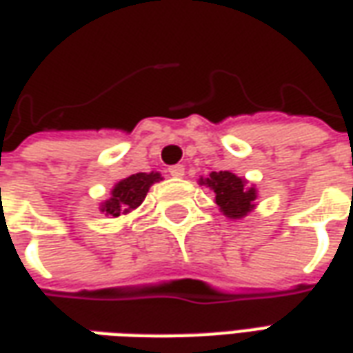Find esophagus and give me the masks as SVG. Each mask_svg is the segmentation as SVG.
I'll return each instance as SVG.
<instances>
[{
	"mask_svg": "<svg viewBox=\"0 0 353 353\" xmlns=\"http://www.w3.org/2000/svg\"><path fill=\"white\" fill-rule=\"evenodd\" d=\"M168 172H170V176L183 177L185 176V166H183V164H174V166H170Z\"/></svg>",
	"mask_w": 353,
	"mask_h": 353,
	"instance_id": "obj_1",
	"label": "esophagus"
}]
</instances>
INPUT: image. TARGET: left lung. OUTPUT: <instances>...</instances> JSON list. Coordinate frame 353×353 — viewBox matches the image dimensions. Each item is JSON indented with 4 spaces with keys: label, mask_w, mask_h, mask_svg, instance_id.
Instances as JSON below:
<instances>
[{
    "label": "left lung",
    "mask_w": 353,
    "mask_h": 353,
    "mask_svg": "<svg viewBox=\"0 0 353 353\" xmlns=\"http://www.w3.org/2000/svg\"><path fill=\"white\" fill-rule=\"evenodd\" d=\"M200 183L214 189L215 202L221 208L225 215L238 219L245 215L253 208V200L257 199V192L253 187H245L242 177H236L230 172H212L210 177L202 179Z\"/></svg>",
    "instance_id": "8db88e82"
}]
</instances>
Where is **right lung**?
Here are the masks:
<instances>
[{
	"label": "right lung",
	"mask_w": 353,
	"mask_h": 353,
	"mask_svg": "<svg viewBox=\"0 0 353 353\" xmlns=\"http://www.w3.org/2000/svg\"><path fill=\"white\" fill-rule=\"evenodd\" d=\"M159 179H161V174L151 172V174H134L119 181L115 189L111 191V199L101 208V212L119 217L121 214H128L130 210H136L145 199L149 187Z\"/></svg>",
	"instance_id": "1"
}]
</instances>
